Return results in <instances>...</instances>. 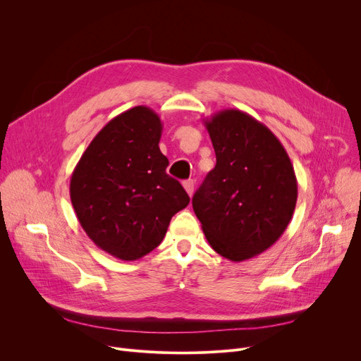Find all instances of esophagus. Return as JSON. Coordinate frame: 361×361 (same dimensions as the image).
Segmentation results:
<instances>
[{
  "instance_id": "esophagus-1",
  "label": "esophagus",
  "mask_w": 361,
  "mask_h": 361,
  "mask_svg": "<svg viewBox=\"0 0 361 361\" xmlns=\"http://www.w3.org/2000/svg\"><path fill=\"white\" fill-rule=\"evenodd\" d=\"M183 185H184V188H185V192L188 193V196H193V192H195V181L193 180H185L184 183H183Z\"/></svg>"
}]
</instances>
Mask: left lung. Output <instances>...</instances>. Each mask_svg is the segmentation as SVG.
I'll return each instance as SVG.
<instances>
[{
    "label": "left lung",
    "mask_w": 361,
    "mask_h": 361,
    "mask_svg": "<svg viewBox=\"0 0 361 361\" xmlns=\"http://www.w3.org/2000/svg\"><path fill=\"white\" fill-rule=\"evenodd\" d=\"M204 126L216 165L192 199L195 214L218 255L252 259L268 250L293 218V164L274 133L240 109H222Z\"/></svg>",
    "instance_id": "left-lung-1"
}]
</instances>
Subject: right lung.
Listing matches in <instances>:
<instances>
[{
  "label": "right lung",
  "mask_w": 361,
  "mask_h": 361,
  "mask_svg": "<svg viewBox=\"0 0 361 361\" xmlns=\"http://www.w3.org/2000/svg\"><path fill=\"white\" fill-rule=\"evenodd\" d=\"M162 121L147 106L124 111L93 137L70 180L74 212L89 238L121 260H137L164 240L190 202L166 174Z\"/></svg>",
  "instance_id": "obj_1"
}]
</instances>
